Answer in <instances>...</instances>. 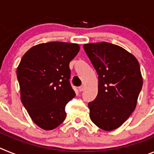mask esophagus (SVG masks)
<instances>
[{
  "label": "esophagus",
  "mask_w": 154,
  "mask_h": 154,
  "mask_svg": "<svg viewBox=\"0 0 154 154\" xmlns=\"http://www.w3.org/2000/svg\"><path fill=\"white\" fill-rule=\"evenodd\" d=\"M85 85H81V86H80L79 88V90L80 92H82V91H83L84 89H85Z\"/></svg>",
  "instance_id": "esophagus-1"
}]
</instances>
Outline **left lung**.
<instances>
[{
    "instance_id": "8db88e82",
    "label": "left lung",
    "mask_w": 154,
    "mask_h": 154,
    "mask_svg": "<svg viewBox=\"0 0 154 154\" xmlns=\"http://www.w3.org/2000/svg\"><path fill=\"white\" fill-rule=\"evenodd\" d=\"M83 48L99 75L97 96L89 103L90 119L102 130H116L137 106L143 86L140 64L131 53L109 42Z\"/></svg>"
}]
</instances>
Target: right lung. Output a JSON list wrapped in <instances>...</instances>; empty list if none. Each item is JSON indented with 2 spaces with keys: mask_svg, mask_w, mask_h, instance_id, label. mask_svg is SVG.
<instances>
[{
  "mask_svg": "<svg viewBox=\"0 0 154 154\" xmlns=\"http://www.w3.org/2000/svg\"><path fill=\"white\" fill-rule=\"evenodd\" d=\"M78 44L51 42L31 48L17 69L21 100L34 123L51 130L66 118L65 107L75 96L71 86L69 62Z\"/></svg>",
  "mask_w": 154,
  "mask_h": 154,
  "instance_id": "right-lung-1",
  "label": "right lung"
}]
</instances>
